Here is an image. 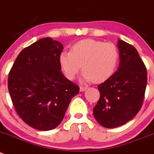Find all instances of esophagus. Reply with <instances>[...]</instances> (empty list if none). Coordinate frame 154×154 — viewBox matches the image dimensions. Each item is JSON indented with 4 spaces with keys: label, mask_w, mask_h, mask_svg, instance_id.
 <instances>
[{
    "label": "esophagus",
    "mask_w": 154,
    "mask_h": 154,
    "mask_svg": "<svg viewBox=\"0 0 154 154\" xmlns=\"http://www.w3.org/2000/svg\"><path fill=\"white\" fill-rule=\"evenodd\" d=\"M87 89H88V87H82V86H81V87H80V91H82V92L85 91Z\"/></svg>",
    "instance_id": "esophagus-1"
}]
</instances>
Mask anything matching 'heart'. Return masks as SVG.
I'll use <instances>...</instances> for the list:
<instances>
[{"label": "heart", "instance_id": "heart-1", "mask_svg": "<svg viewBox=\"0 0 154 154\" xmlns=\"http://www.w3.org/2000/svg\"><path fill=\"white\" fill-rule=\"evenodd\" d=\"M119 57V50L113 44L86 39L75 44L71 52L61 53L60 63L69 79H74L82 67L84 81L103 82L113 75Z\"/></svg>", "mask_w": 154, "mask_h": 154}]
</instances>
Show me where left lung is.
I'll return each instance as SVG.
<instances>
[{
  "label": "left lung",
  "mask_w": 154,
  "mask_h": 154,
  "mask_svg": "<svg viewBox=\"0 0 154 154\" xmlns=\"http://www.w3.org/2000/svg\"><path fill=\"white\" fill-rule=\"evenodd\" d=\"M119 68L110 78L97 86L100 97L93 109L94 116L105 128L127 123L139 112L147 86V69L137 50L118 40Z\"/></svg>",
  "instance_id": "left-lung-1"
}]
</instances>
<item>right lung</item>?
<instances>
[{
	"mask_svg": "<svg viewBox=\"0 0 154 154\" xmlns=\"http://www.w3.org/2000/svg\"><path fill=\"white\" fill-rule=\"evenodd\" d=\"M60 42L44 38L24 48L9 72L8 90L16 111L27 125L49 131L62 122L79 88L61 72Z\"/></svg>",
	"mask_w": 154,
	"mask_h": 154,
	"instance_id": "add662e5",
	"label": "right lung"
}]
</instances>
